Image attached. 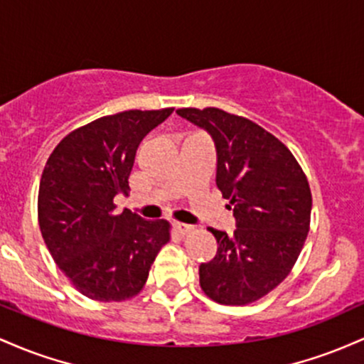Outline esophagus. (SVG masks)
Returning <instances> with one entry per match:
<instances>
[{
  "label": "esophagus",
  "mask_w": 364,
  "mask_h": 364,
  "mask_svg": "<svg viewBox=\"0 0 364 364\" xmlns=\"http://www.w3.org/2000/svg\"><path fill=\"white\" fill-rule=\"evenodd\" d=\"M175 228H177L178 234L186 235V234H191V232L194 230L193 225H187V223H175Z\"/></svg>",
  "instance_id": "34e87169"
}]
</instances>
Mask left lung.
Returning a JSON list of instances; mask_svg holds the SVG:
<instances>
[{"mask_svg": "<svg viewBox=\"0 0 364 364\" xmlns=\"http://www.w3.org/2000/svg\"><path fill=\"white\" fill-rule=\"evenodd\" d=\"M177 115L206 130L216 148V186L230 199L232 235L210 228L216 256L199 264V284L220 304L240 306L275 289L296 263L309 230L311 191L292 153L247 118L218 108Z\"/></svg>", "mask_w": 364, "mask_h": 364, "instance_id": "1", "label": "left lung"}]
</instances>
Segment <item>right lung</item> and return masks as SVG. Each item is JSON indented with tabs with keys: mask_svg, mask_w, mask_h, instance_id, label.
<instances>
[{
	"mask_svg": "<svg viewBox=\"0 0 364 364\" xmlns=\"http://www.w3.org/2000/svg\"><path fill=\"white\" fill-rule=\"evenodd\" d=\"M173 113L130 109L97 118L56 146L39 183L44 242L58 268L84 296L124 301L148 280L151 263L168 242V222L115 211L127 194L139 144Z\"/></svg>",
	"mask_w": 364,
	"mask_h": 364,
	"instance_id": "1",
	"label": "right lung"
}]
</instances>
